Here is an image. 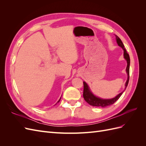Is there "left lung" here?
Wrapping results in <instances>:
<instances>
[{
	"instance_id": "obj_1",
	"label": "left lung",
	"mask_w": 146,
	"mask_h": 146,
	"mask_svg": "<svg viewBox=\"0 0 146 146\" xmlns=\"http://www.w3.org/2000/svg\"><path fill=\"white\" fill-rule=\"evenodd\" d=\"M116 36V40L117 43V44L119 47H121L123 50V58L127 61V68H126V72L127 74V81L125 84V89L121 93L117 94L116 97L112 98V99H102L99 98V97L95 96L93 93H92V91H91L90 86H88V84L85 82H83V98L85 100L87 103L89 104L91 106H94V107H106L107 106H110L112 104H113L115 102H116L119 98H120L122 94V93L125 90L126 88L128 85V83H129V70H130V56L129 54H127V52L125 50V48L123 46V43L121 41V39L119 38L117 35Z\"/></svg>"
}]
</instances>
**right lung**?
<instances>
[{
  "label": "right lung",
  "mask_w": 146,
  "mask_h": 146,
  "mask_svg": "<svg viewBox=\"0 0 146 146\" xmlns=\"http://www.w3.org/2000/svg\"><path fill=\"white\" fill-rule=\"evenodd\" d=\"M60 99H61V98L60 99V100H58V102H57V103H58V102H60ZM57 103H56V104H57ZM56 104H55V105H56Z\"/></svg>",
  "instance_id": "add662e5"
}]
</instances>
